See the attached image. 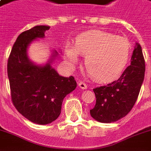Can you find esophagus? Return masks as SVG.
<instances>
[{
  "instance_id": "1",
  "label": "esophagus",
  "mask_w": 151,
  "mask_h": 151,
  "mask_svg": "<svg viewBox=\"0 0 151 151\" xmlns=\"http://www.w3.org/2000/svg\"><path fill=\"white\" fill-rule=\"evenodd\" d=\"M78 86L81 89H83V90H85V89H87V85H86V84L84 82H82V81H79V82H78Z\"/></svg>"
}]
</instances>
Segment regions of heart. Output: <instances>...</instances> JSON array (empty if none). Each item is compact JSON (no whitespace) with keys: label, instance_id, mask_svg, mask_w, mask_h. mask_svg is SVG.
Wrapping results in <instances>:
<instances>
[{"label":"heart","instance_id":"1","mask_svg":"<svg viewBox=\"0 0 151 151\" xmlns=\"http://www.w3.org/2000/svg\"><path fill=\"white\" fill-rule=\"evenodd\" d=\"M131 44L128 39L106 31L86 32L77 37L75 46L67 44L65 57L70 64L86 56V71L99 82H108L122 73L129 60Z\"/></svg>","mask_w":151,"mask_h":151}]
</instances>
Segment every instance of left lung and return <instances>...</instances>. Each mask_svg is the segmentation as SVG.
Segmentation results:
<instances>
[{"label": "left lung", "mask_w": 151, "mask_h": 151, "mask_svg": "<svg viewBox=\"0 0 151 151\" xmlns=\"http://www.w3.org/2000/svg\"><path fill=\"white\" fill-rule=\"evenodd\" d=\"M145 60L142 47L136 43L127 67L119 78L93 89L96 104L91 116L102 123H111L125 116L135 104L145 76Z\"/></svg>", "instance_id": "1"}]
</instances>
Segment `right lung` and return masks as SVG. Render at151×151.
Here are the masks:
<instances>
[{
    "label": "right lung",
    "mask_w": 151,
    "mask_h": 151,
    "mask_svg": "<svg viewBox=\"0 0 151 151\" xmlns=\"http://www.w3.org/2000/svg\"><path fill=\"white\" fill-rule=\"evenodd\" d=\"M49 28L36 26L21 33L12 47L7 63L12 102L23 116L38 124H47L56 120L64 98L77 86L73 76H60L51 67L50 61L39 66L28 59L29 44L37 38L44 37ZM56 55L55 52L52 57Z\"/></svg>",
    "instance_id": "right-lung-1"
}]
</instances>
